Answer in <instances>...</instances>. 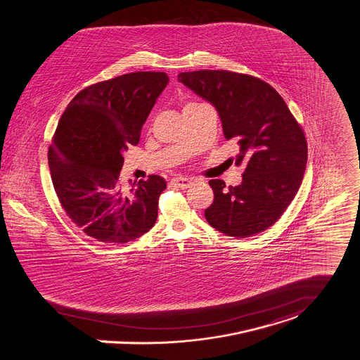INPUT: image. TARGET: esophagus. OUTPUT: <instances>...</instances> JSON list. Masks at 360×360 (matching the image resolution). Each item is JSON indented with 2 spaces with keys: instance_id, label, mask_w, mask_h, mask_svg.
Listing matches in <instances>:
<instances>
[{
  "instance_id": "esophagus-1",
  "label": "esophagus",
  "mask_w": 360,
  "mask_h": 360,
  "mask_svg": "<svg viewBox=\"0 0 360 360\" xmlns=\"http://www.w3.org/2000/svg\"><path fill=\"white\" fill-rule=\"evenodd\" d=\"M172 184L179 188H188L191 186V180H188L186 177H174V179H172Z\"/></svg>"
}]
</instances>
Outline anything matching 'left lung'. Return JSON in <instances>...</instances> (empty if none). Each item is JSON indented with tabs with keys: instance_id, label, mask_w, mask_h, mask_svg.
Returning <instances> with one entry per match:
<instances>
[{
	"instance_id": "obj_1",
	"label": "left lung",
	"mask_w": 360,
	"mask_h": 360,
	"mask_svg": "<svg viewBox=\"0 0 360 360\" xmlns=\"http://www.w3.org/2000/svg\"><path fill=\"white\" fill-rule=\"evenodd\" d=\"M177 79L217 110L224 137L235 139L243 165L242 183L210 180L213 203L205 217L236 238L262 232L279 220L295 198L307 166L304 131L285 100L266 82L224 70L180 72Z\"/></svg>"
}]
</instances>
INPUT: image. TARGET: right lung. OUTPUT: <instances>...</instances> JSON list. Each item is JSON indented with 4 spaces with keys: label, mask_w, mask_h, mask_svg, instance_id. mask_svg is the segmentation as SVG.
Instances as JSON below:
<instances>
[{
    "label": "right lung",
    "mask_w": 360,
    "mask_h": 360,
    "mask_svg": "<svg viewBox=\"0 0 360 360\" xmlns=\"http://www.w3.org/2000/svg\"><path fill=\"white\" fill-rule=\"evenodd\" d=\"M169 82L165 72L137 71L98 82L72 98L48 151L52 183L67 216L104 243H127L154 227L164 177L120 184L124 153Z\"/></svg>",
    "instance_id": "obj_1"
}]
</instances>
